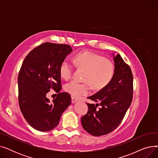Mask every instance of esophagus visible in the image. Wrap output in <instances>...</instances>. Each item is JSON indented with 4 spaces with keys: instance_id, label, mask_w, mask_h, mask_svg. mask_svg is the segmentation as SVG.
Here are the masks:
<instances>
[{
    "instance_id": "1",
    "label": "esophagus",
    "mask_w": 158,
    "mask_h": 158,
    "mask_svg": "<svg viewBox=\"0 0 158 158\" xmlns=\"http://www.w3.org/2000/svg\"><path fill=\"white\" fill-rule=\"evenodd\" d=\"M77 101H78V100H77V98L72 97V103H75V102H76Z\"/></svg>"
}]
</instances>
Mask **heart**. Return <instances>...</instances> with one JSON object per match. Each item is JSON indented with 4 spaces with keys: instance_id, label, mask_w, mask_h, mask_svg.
I'll return each mask as SVG.
<instances>
[{
    "instance_id": "obj_1",
    "label": "heart",
    "mask_w": 158,
    "mask_h": 158,
    "mask_svg": "<svg viewBox=\"0 0 158 158\" xmlns=\"http://www.w3.org/2000/svg\"><path fill=\"white\" fill-rule=\"evenodd\" d=\"M73 62L79 68L86 70L85 83L72 81L64 86V89L73 97H79L89 92V85L95 89H101L108 85L114 76V66L111 61L91 52H80L74 56ZM72 64L66 60L62 61L60 67L61 76L66 79L71 78Z\"/></svg>"
}]
</instances>
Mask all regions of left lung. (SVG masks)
Wrapping results in <instances>:
<instances>
[{"label":"left lung","mask_w":158,"mask_h":158,"mask_svg":"<svg viewBox=\"0 0 158 158\" xmlns=\"http://www.w3.org/2000/svg\"><path fill=\"white\" fill-rule=\"evenodd\" d=\"M114 64V76L110 83L88 98L99 102L88 104V111L81 118V124L89 134L100 136L110 133L123 120L131 104L133 77L131 70L121 56L112 54ZM99 105L100 108H96Z\"/></svg>","instance_id":"obj_1"}]
</instances>
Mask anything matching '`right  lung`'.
<instances>
[{"label":"right lung","mask_w":158,"mask_h":158,"mask_svg":"<svg viewBox=\"0 0 158 158\" xmlns=\"http://www.w3.org/2000/svg\"><path fill=\"white\" fill-rule=\"evenodd\" d=\"M70 45L46 42L25 58L18 77L19 106L29 125L40 131L57 126L61 116L71 104L68 93L61 89L60 64L72 52ZM51 88L58 93L51 102L46 97Z\"/></svg>","instance_id":"right-lung-1"}]
</instances>
